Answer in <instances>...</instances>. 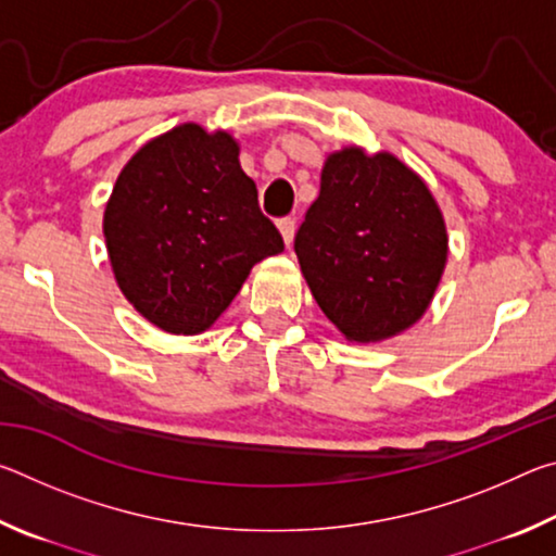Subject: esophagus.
I'll use <instances>...</instances> for the list:
<instances>
[{
    "label": "esophagus",
    "mask_w": 556,
    "mask_h": 556,
    "mask_svg": "<svg viewBox=\"0 0 556 556\" xmlns=\"http://www.w3.org/2000/svg\"><path fill=\"white\" fill-rule=\"evenodd\" d=\"M277 225H279L281 238H285V242H287V244H291V240H294V232H296V223H294V218H281Z\"/></svg>",
    "instance_id": "obj_1"
}]
</instances>
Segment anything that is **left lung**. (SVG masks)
<instances>
[{"label": "left lung", "mask_w": 556, "mask_h": 556, "mask_svg": "<svg viewBox=\"0 0 556 556\" xmlns=\"http://www.w3.org/2000/svg\"><path fill=\"white\" fill-rule=\"evenodd\" d=\"M294 252L328 321L348 341L375 343L427 312L448 238L434 195L409 166L348 147L326 159Z\"/></svg>", "instance_id": "8db88e82"}]
</instances>
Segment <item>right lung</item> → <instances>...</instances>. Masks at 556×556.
<instances>
[{"label": "right lung", "instance_id": "obj_1", "mask_svg": "<svg viewBox=\"0 0 556 556\" xmlns=\"http://www.w3.org/2000/svg\"><path fill=\"white\" fill-rule=\"evenodd\" d=\"M228 131L186 122L147 142L117 176L102 220L131 306L166 333L215 324L260 260L285 250Z\"/></svg>", "mask_w": 556, "mask_h": 556}]
</instances>
